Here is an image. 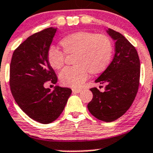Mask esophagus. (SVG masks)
Listing matches in <instances>:
<instances>
[{"label": "esophagus", "instance_id": "34e87169", "mask_svg": "<svg viewBox=\"0 0 153 153\" xmlns=\"http://www.w3.org/2000/svg\"><path fill=\"white\" fill-rule=\"evenodd\" d=\"M72 92H73V93H79V92L81 91V89H72Z\"/></svg>", "mask_w": 153, "mask_h": 153}]
</instances>
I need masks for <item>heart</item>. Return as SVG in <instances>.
Here are the masks:
<instances>
[{"label":"heart","mask_w":153,"mask_h":153,"mask_svg":"<svg viewBox=\"0 0 153 153\" xmlns=\"http://www.w3.org/2000/svg\"><path fill=\"white\" fill-rule=\"evenodd\" d=\"M59 43L63 52L49 47L47 59L52 69L60 70L65 63V54L75 55V66L66 68L60 74V81L65 86H81L87 79L89 72L93 75L102 73L110 63L113 46L110 38L104 34L79 31L64 37Z\"/></svg>","instance_id":"1"}]
</instances>
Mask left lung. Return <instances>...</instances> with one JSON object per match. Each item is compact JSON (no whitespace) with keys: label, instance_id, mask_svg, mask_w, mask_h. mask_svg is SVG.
Listing matches in <instances>:
<instances>
[{"label":"left lung","instance_id":"1","mask_svg":"<svg viewBox=\"0 0 153 153\" xmlns=\"http://www.w3.org/2000/svg\"><path fill=\"white\" fill-rule=\"evenodd\" d=\"M115 41V55L111 64L95 81L105 84L104 92L96 87L87 108L98 119L114 121L129 109L138 92L140 80V60L135 48L123 35L112 29L106 30Z\"/></svg>","mask_w":153,"mask_h":153}]
</instances>
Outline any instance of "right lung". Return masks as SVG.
Here are the masks:
<instances>
[{
    "label": "right lung",
    "instance_id": "obj_1",
    "mask_svg": "<svg viewBox=\"0 0 153 153\" xmlns=\"http://www.w3.org/2000/svg\"><path fill=\"white\" fill-rule=\"evenodd\" d=\"M57 28L33 34L13 52L10 84L14 99L32 119L49 124L64 110L72 93L69 88L56 86L53 91L44 87L47 81L56 84L58 78L49 65L47 54Z\"/></svg>",
    "mask_w": 153,
    "mask_h": 153
}]
</instances>
